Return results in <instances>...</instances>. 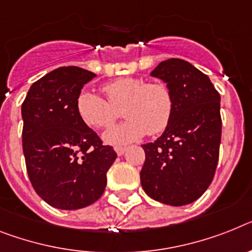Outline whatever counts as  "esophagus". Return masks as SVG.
Wrapping results in <instances>:
<instances>
[{
    "instance_id": "34e87169",
    "label": "esophagus",
    "mask_w": 252,
    "mask_h": 252,
    "mask_svg": "<svg viewBox=\"0 0 252 252\" xmlns=\"http://www.w3.org/2000/svg\"><path fill=\"white\" fill-rule=\"evenodd\" d=\"M126 147L124 146H115V152L118 154L119 156H122L124 152H126Z\"/></svg>"
}]
</instances>
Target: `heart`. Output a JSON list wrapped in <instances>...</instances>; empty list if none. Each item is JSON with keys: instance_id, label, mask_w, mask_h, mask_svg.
Returning <instances> with one entry per match:
<instances>
[{"instance_id": "1", "label": "heart", "mask_w": 252, "mask_h": 252, "mask_svg": "<svg viewBox=\"0 0 252 252\" xmlns=\"http://www.w3.org/2000/svg\"><path fill=\"white\" fill-rule=\"evenodd\" d=\"M102 91L109 103L97 94L82 92L78 96L77 111L86 126L101 129L113 124L116 110L123 107L126 122L103 133V141L110 145L133 142L146 133L155 136L164 132L172 120L174 98L165 83L124 77L106 83Z\"/></svg>"}]
</instances>
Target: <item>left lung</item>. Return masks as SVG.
I'll use <instances>...</instances> for the list:
<instances>
[{
	"label": "left lung",
	"mask_w": 252,
	"mask_h": 252,
	"mask_svg": "<svg viewBox=\"0 0 252 252\" xmlns=\"http://www.w3.org/2000/svg\"><path fill=\"white\" fill-rule=\"evenodd\" d=\"M174 98L172 120L156 141L142 145L141 185L150 197L183 206L201 197L214 178L221 137L220 94L209 77L182 59L151 71Z\"/></svg>",
	"instance_id": "1"
}]
</instances>
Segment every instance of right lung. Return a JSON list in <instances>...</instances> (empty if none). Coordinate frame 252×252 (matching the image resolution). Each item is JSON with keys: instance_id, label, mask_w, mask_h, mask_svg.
I'll return each instance as SVG.
<instances>
[{"instance_id": "right-lung-1", "label": "right lung", "mask_w": 252, "mask_h": 252, "mask_svg": "<svg viewBox=\"0 0 252 252\" xmlns=\"http://www.w3.org/2000/svg\"><path fill=\"white\" fill-rule=\"evenodd\" d=\"M94 77L78 66L55 69L32 84L22 105L29 179L42 200L61 210L96 202L116 158L113 147L103 146L78 115V96Z\"/></svg>"}]
</instances>
